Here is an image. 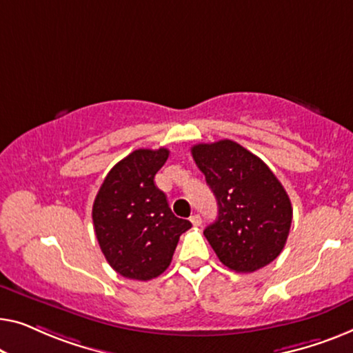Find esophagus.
I'll list each match as a JSON object with an SVG mask.
<instances>
[{
  "label": "esophagus",
  "mask_w": 353,
  "mask_h": 353,
  "mask_svg": "<svg viewBox=\"0 0 353 353\" xmlns=\"http://www.w3.org/2000/svg\"><path fill=\"white\" fill-rule=\"evenodd\" d=\"M190 222H192V224L195 225V227H200V225H201V217L198 216V214H193V216L190 217Z\"/></svg>",
  "instance_id": "1"
}]
</instances>
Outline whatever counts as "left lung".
Returning <instances> with one entry per match:
<instances>
[{
	"label": "left lung",
	"mask_w": 353,
	"mask_h": 353,
	"mask_svg": "<svg viewBox=\"0 0 353 353\" xmlns=\"http://www.w3.org/2000/svg\"><path fill=\"white\" fill-rule=\"evenodd\" d=\"M192 157L217 200V219L205 236L230 270L251 274L280 256L292 206L270 168L240 143H198Z\"/></svg>",
	"instance_id": "obj_1"
}]
</instances>
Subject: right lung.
Wrapping results in <instances>:
<instances>
[{
	"mask_svg": "<svg viewBox=\"0 0 353 353\" xmlns=\"http://www.w3.org/2000/svg\"><path fill=\"white\" fill-rule=\"evenodd\" d=\"M170 150L139 148L118 161L103 179L92 205L99 246L112 269L125 278L147 281L172 261L179 236L192 224L172 214L153 179Z\"/></svg>",
	"mask_w": 353,
	"mask_h": 353,
	"instance_id": "obj_1",
	"label": "right lung"
}]
</instances>
